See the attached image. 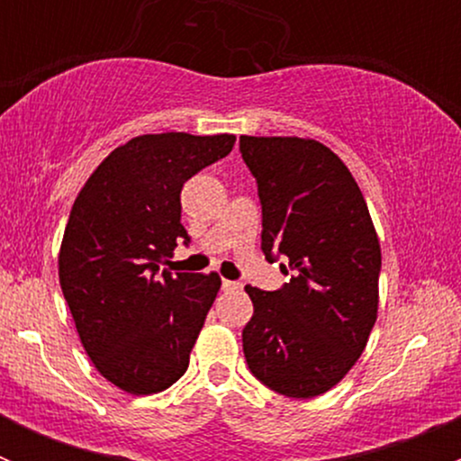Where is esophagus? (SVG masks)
Masks as SVG:
<instances>
[{
	"label": "esophagus",
	"instance_id": "esophagus-1",
	"mask_svg": "<svg viewBox=\"0 0 461 461\" xmlns=\"http://www.w3.org/2000/svg\"><path fill=\"white\" fill-rule=\"evenodd\" d=\"M240 287H243V283L227 281V278H222V290L225 292H236V290H240Z\"/></svg>",
	"mask_w": 461,
	"mask_h": 461
}]
</instances>
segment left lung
Segmentation results:
<instances>
[{"mask_svg":"<svg viewBox=\"0 0 461 461\" xmlns=\"http://www.w3.org/2000/svg\"><path fill=\"white\" fill-rule=\"evenodd\" d=\"M258 185L260 248L287 257L281 290L248 285L249 370L285 397L328 393L357 364L379 308L381 248L359 185L341 158L310 138L240 136ZM287 267L283 265V269Z\"/></svg>","mask_w":461,"mask_h":461,"instance_id":"1","label":"left lung"}]
</instances>
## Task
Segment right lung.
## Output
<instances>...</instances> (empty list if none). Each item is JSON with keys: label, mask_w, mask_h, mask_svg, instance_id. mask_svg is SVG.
<instances>
[{"label": "right lung", "mask_w": 461, "mask_h": 461, "mask_svg": "<svg viewBox=\"0 0 461 461\" xmlns=\"http://www.w3.org/2000/svg\"><path fill=\"white\" fill-rule=\"evenodd\" d=\"M236 136L147 133L113 149L77 194L59 248V285L97 373L129 394L185 375L221 276L167 269L180 239V192Z\"/></svg>", "instance_id": "add662e5"}]
</instances>
